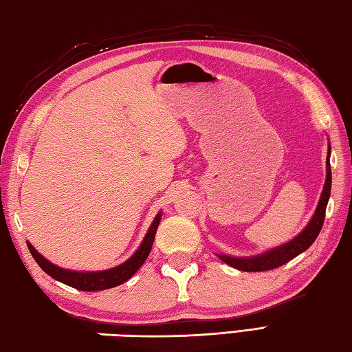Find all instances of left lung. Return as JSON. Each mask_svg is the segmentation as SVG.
<instances>
[{
    "label": "left lung",
    "instance_id": "1",
    "mask_svg": "<svg viewBox=\"0 0 352 352\" xmlns=\"http://www.w3.org/2000/svg\"><path fill=\"white\" fill-rule=\"evenodd\" d=\"M329 155H331V148L328 147V157H327V181H324L323 185V191L320 196L319 205L314 211V216L311 217V221L308 222L307 227L302 231L299 236H296L293 241H289L287 243L280 245V247H276L273 250L267 251V253H262L258 256L253 257H231L227 254H217L219 258L222 262H225L230 267H233L236 270L241 271H268V270H274L280 265H285L289 262L291 258H294L296 256H299L303 251H307L313 242L319 236L322 225L324 221V211H327V205L329 201V195H331V165H329Z\"/></svg>",
    "mask_w": 352,
    "mask_h": 352
}]
</instances>
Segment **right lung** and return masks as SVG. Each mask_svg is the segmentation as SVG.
I'll list each match as a JSON object with an SVG mask.
<instances>
[{"label":"right lung","mask_w":352,"mask_h":352,"mask_svg":"<svg viewBox=\"0 0 352 352\" xmlns=\"http://www.w3.org/2000/svg\"><path fill=\"white\" fill-rule=\"evenodd\" d=\"M159 222H161V213H157L153 223L150 225L147 234H145L142 243L139 245L136 253L131 256L129 261H125L124 263L118 265V267L105 270V271H90V273L87 271V273H82V271H70V270L59 268L39 254L38 251L33 248V245L30 242H28V247L30 250L33 258H35V262L41 267L44 273H47L55 280L63 282L65 285H69V287H73L81 291L109 289V288L118 287V285H121L124 282H127L130 277L142 267L145 258H147L150 254L151 247H153V241L156 236V230L159 227Z\"/></svg>","instance_id":"right-lung-1"}]
</instances>
